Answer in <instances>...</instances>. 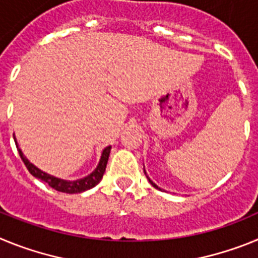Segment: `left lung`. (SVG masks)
<instances>
[{"instance_id": "obj_1", "label": "left lung", "mask_w": 258, "mask_h": 258, "mask_svg": "<svg viewBox=\"0 0 258 258\" xmlns=\"http://www.w3.org/2000/svg\"><path fill=\"white\" fill-rule=\"evenodd\" d=\"M145 174H146V170H145ZM146 175H147V174H146ZM147 178H149V175H147ZM149 182H150V183H151V184H152V186H154V187H155V188H157V190H161V188H160V187H159V186H157V184H155V183H154V182H152V181H151V179H150V178H149Z\"/></svg>"}]
</instances>
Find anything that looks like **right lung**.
Returning <instances> with one entry per match:
<instances>
[{
  "mask_svg": "<svg viewBox=\"0 0 258 258\" xmlns=\"http://www.w3.org/2000/svg\"><path fill=\"white\" fill-rule=\"evenodd\" d=\"M14 141H15L18 152H19L20 157H22L23 163L26 164L28 172L31 173L33 177H36V178L46 182L50 187H52L54 190L60 191V192H66V194L84 192V191L90 190V188L94 187L95 184L99 183V181H101L102 177H103L104 172H106L107 161H108L109 151H111V146H107L106 149L103 150V152H102L101 160H99V164H98V166L95 168L94 172H92L90 174L86 175V177H84V178H81V179H76V181H66V179L56 178V177H54V175L47 174V173H45V172H42L41 169H38L37 166H35L32 163H29L28 159H27L24 155H23L22 150L19 149V146H18V143H17V140H15V137H14Z\"/></svg>",
  "mask_w": 258,
  "mask_h": 258,
  "instance_id": "obj_1",
  "label": "right lung"
}]
</instances>
